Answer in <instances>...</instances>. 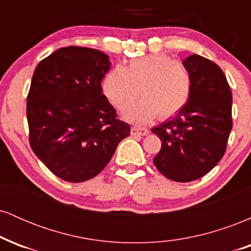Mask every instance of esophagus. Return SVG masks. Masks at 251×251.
<instances>
[{
	"instance_id": "1",
	"label": "esophagus",
	"mask_w": 251,
	"mask_h": 251,
	"mask_svg": "<svg viewBox=\"0 0 251 251\" xmlns=\"http://www.w3.org/2000/svg\"><path fill=\"white\" fill-rule=\"evenodd\" d=\"M131 134L132 135H146V134H149V129L146 127H140V126H132Z\"/></svg>"
}]
</instances>
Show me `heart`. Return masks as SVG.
<instances>
[{
    "instance_id": "obj_1",
    "label": "heart",
    "mask_w": 251,
    "mask_h": 251,
    "mask_svg": "<svg viewBox=\"0 0 251 251\" xmlns=\"http://www.w3.org/2000/svg\"><path fill=\"white\" fill-rule=\"evenodd\" d=\"M139 100L126 117L146 123L159 114L169 118L189 101L192 91L191 74L183 62L166 54H150L132 59L127 67L114 66L102 80V92L118 111H126L140 93Z\"/></svg>"
}]
</instances>
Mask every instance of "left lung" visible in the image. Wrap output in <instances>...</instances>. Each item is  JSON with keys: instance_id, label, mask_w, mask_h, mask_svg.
Segmentation results:
<instances>
[{"instance_id": "1", "label": "left lung", "mask_w": 251, "mask_h": 251, "mask_svg": "<svg viewBox=\"0 0 251 251\" xmlns=\"http://www.w3.org/2000/svg\"><path fill=\"white\" fill-rule=\"evenodd\" d=\"M192 79L188 103L152 132L162 140L153 163L160 174L180 183L192 181L217 165L232 128V93L223 71L205 57L183 60Z\"/></svg>"}]
</instances>
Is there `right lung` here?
I'll return each mask as SVG.
<instances>
[{
    "mask_svg": "<svg viewBox=\"0 0 251 251\" xmlns=\"http://www.w3.org/2000/svg\"><path fill=\"white\" fill-rule=\"evenodd\" d=\"M102 51L79 46L60 48L40 61L27 96L29 144L56 177L81 183L111 160L129 125L102 94L109 70Z\"/></svg>",
    "mask_w": 251,
    "mask_h": 251,
    "instance_id": "1",
    "label": "right lung"
}]
</instances>
